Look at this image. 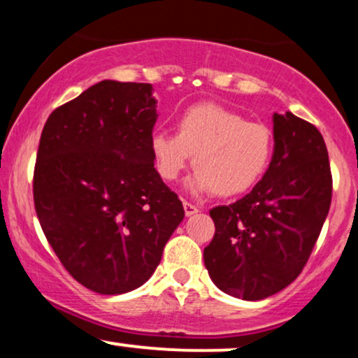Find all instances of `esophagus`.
<instances>
[{
    "label": "esophagus",
    "mask_w": 358,
    "mask_h": 358,
    "mask_svg": "<svg viewBox=\"0 0 358 358\" xmlns=\"http://www.w3.org/2000/svg\"><path fill=\"white\" fill-rule=\"evenodd\" d=\"M183 208H185V215H187V217H190V215H193V213L199 212V207L190 203V202H187V200L183 202Z\"/></svg>",
    "instance_id": "obj_1"
}]
</instances>
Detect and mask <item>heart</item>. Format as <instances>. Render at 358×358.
<instances>
[{
    "mask_svg": "<svg viewBox=\"0 0 358 358\" xmlns=\"http://www.w3.org/2000/svg\"><path fill=\"white\" fill-rule=\"evenodd\" d=\"M150 148L165 182H175L193 155L192 190L234 196L250 190L266 173L273 134L268 126L245 121L236 110L203 102L180 114L176 134L156 131Z\"/></svg>",
    "mask_w": 358,
    "mask_h": 358,
    "instance_id": "1",
    "label": "heart"
}]
</instances>
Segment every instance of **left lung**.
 Segmentation results:
<instances>
[{"label":"left lung","mask_w":358,"mask_h":358,"mask_svg":"<svg viewBox=\"0 0 358 358\" xmlns=\"http://www.w3.org/2000/svg\"><path fill=\"white\" fill-rule=\"evenodd\" d=\"M274 153L262 180L241 200L210 210L215 234L205 268L224 293L257 301L299 276L331 203V170L311 122L274 114Z\"/></svg>","instance_id":"1"}]
</instances>
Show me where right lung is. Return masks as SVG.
I'll return each instance as SVG.
<instances>
[{
	"label": "right lung",
	"mask_w": 358,
	"mask_h": 358,
	"mask_svg": "<svg viewBox=\"0 0 358 358\" xmlns=\"http://www.w3.org/2000/svg\"><path fill=\"white\" fill-rule=\"evenodd\" d=\"M153 85L102 80L48 116L34 171L42 231L62 266L99 294L150 279L183 220L155 168Z\"/></svg>",
	"instance_id": "obj_1"
}]
</instances>
